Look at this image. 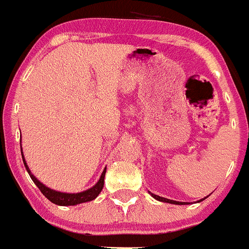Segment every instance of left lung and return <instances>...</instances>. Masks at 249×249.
I'll return each mask as SVG.
<instances>
[{"label": "left lung", "instance_id": "1", "mask_svg": "<svg viewBox=\"0 0 249 249\" xmlns=\"http://www.w3.org/2000/svg\"><path fill=\"white\" fill-rule=\"evenodd\" d=\"M150 195H152V196L154 197V199L159 200V201H162V202H169V203H173V205H183V203H182V202H179V201H173V200L165 199V197H161V196H159V195L152 194V193H150ZM202 200H203V199H202Z\"/></svg>", "mask_w": 249, "mask_h": 249}]
</instances>
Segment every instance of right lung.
I'll use <instances>...</instances> for the list:
<instances>
[{
    "mask_svg": "<svg viewBox=\"0 0 249 249\" xmlns=\"http://www.w3.org/2000/svg\"><path fill=\"white\" fill-rule=\"evenodd\" d=\"M21 157H22V161H24L25 167H26V170H27V172H29V175H30V177H31V179L34 180L35 184H36L37 187L39 188V190H41L42 194H43L44 196H46L47 199L49 200V201H52L53 203H55V205L74 206V205H78V203L91 201V200L96 199L97 195H99L100 193H101L102 188H104L105 175H106V169H105L104 172H102L101 177H100V179H99V182H97L96 184H95L92 188H90V189L85 190V192L77 193V194H67V193L55 192V190L49 189V188H47L46 185L42 184V183L39 182V180H37V178L35 177V176L32 175L31 172H30L29 166H27V165H26V161H25V159H24V155H22V152H21Z\"/></svg>",
    "mask_w": 249,
    "mask_h": 249,
    "instance_id": "add662e5",
    "label": "right lung"
}]
</instances>
